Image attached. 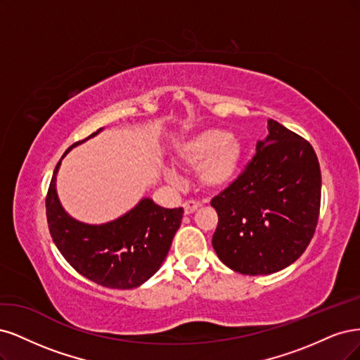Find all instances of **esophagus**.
<instances>
[{"instance_id":"obj_1","label":"esophagus","mask_w":360,"mask_h":360,"mask_svg":"<svg viewBox=\"0 0 360 360\" xmlns=\"http://www.w3.org/2000/svg\"><path fill=\"white\" fill-rule=\"evenodd\" d=\"M184 211H185V214H193L194 211H197V207H199V203L197 202H194V200H185L184 202Z\"/></svg>"}]
</instances>
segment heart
Returning a JSON list of instances; mask_svg holds the SVG:
<instances>
[{
	"instance_id": "1",
	"label": "heart",
	"mask_w": 360,
	"mask_h": 360,
	"mask_svg": "<svg viewBox=\"0 0 360 360\" xmlns=\"http://www.w3.org/2000/svg\"><path fill=\"white\" fill-rule=\"evenodd\" d=\"M243 155L245 146L236 134L207 129L181 141L173 160L182 167H194L195 181L203 190L223 191L238 179Z\"/></svg>"
}]
</instances>
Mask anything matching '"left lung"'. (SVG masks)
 <instances>
[{
	"mask_svg": "<svg viewBox=\"0 0 360 360\" xmlns=\"http://www.w3.org/2000/svg\"><path fill=\"white\" fill-rule=\"evenodd\" d=\"M321 173L312 146L274 120L245 172L214 197L212 247L243 275H269L295 263L314 236Z\"/></svg>",
	"mask_w": 360,
	"mask_h": 360,
	"instance_id": "8db88e82",
	"label": "left lung"
}]
</instances>
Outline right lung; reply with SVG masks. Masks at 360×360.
Instances as JSON below:
<instances>
[{"instance_id": "1", "label": "right lung", "mask_w": 360, "mask_h": 360, "mask_svg": "<svg viewBox=\"0 0 360 360\" xmlns=\"http://www.w3.org/2000/svg\"><path fill=\"white\" fill-rule=\"evenodd\" d=\"M79 143L68 148L58 161L46 197V215L55 245L80 275L103 287L129 290L142 285L167 257L184 210H167L143 197L129 212L108 223L88 224L73 218L58 197L56 176L63 158Z\"/></svg>"}]
</instances>
